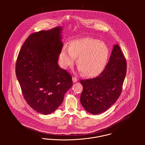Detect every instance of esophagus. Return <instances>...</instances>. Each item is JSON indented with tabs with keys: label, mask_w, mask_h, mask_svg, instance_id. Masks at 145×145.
Listing matches in <instances>:
<instances>
[{
	"label": "esophagus",
	"mask_w": 145,
	"mask_h": 145,
	"mask_svg": "<svg viewBox=\"0 0 145 145\" xmlns=\"http://www.w3.org/2000/svg\"><path fill=\"white\" fill-rule=\"evenodd\" d=\"M72 80H73V83H76L77 81H78V79L75 77V76H73L72 77Z\"/></svg>",
	"instance_id": "34e87169"
}]
</instances>
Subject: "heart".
<instances>
[{
  "label": "heart",
  "instance_id": "heart-1",
  "mask_svg": "<svg viewBox=\"0 0 145 145\" xmlns=\"http://www.w3.org/2000/svg\"><path fill=\"white\" fill-rule=\"evenodd\" d=\"M109 54V48L104 42L86 37L72 40L69 48L64 46L59 54V60L62 67L66 69L74 64L77 57V65L84 75L94 77L103 71Z\"/></svg>",
  "mask_w": 145,
  "mask_h": 145
}]
</instances>
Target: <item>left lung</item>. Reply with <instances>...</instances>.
I'll return each instance as SVG.
<instances>
[{"mask_svg": "<svg viewBox=\"0 0 145 145\" xmlns=\"http://www.w3.org/2000/svg\"><path fill=\"white\" fill-rule=\"evenodd\" d=\"M126 72V60L117 44L103 71L94 78L80 80L83 86L80 102L84 109L97 115L110 108L121 93Z\"/></svg>", "mask_w": 145, "mask_h": 145, "instance_id": "8db88e82", "label": "left lung"}]
</instances>
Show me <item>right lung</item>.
I'll return each mask as SVG.
<instances>
[{"label": "right lung", "instance_id": "add662e5", "mask_svg": "<svg viewBox=\"0 0 145 145\" xmlns=\"http://www.w3.org/2000/svg\"><path fill=\"white\" fill-rule=\"evenodd\" d=\"M61 28L29 35L20 50L16 74L28 105L37 112L50 114L61 104L73 85L72 76L57 63L63 43Z\"/></svg>", "mask_w": 145, "mask_h": 145}]
</instances>
